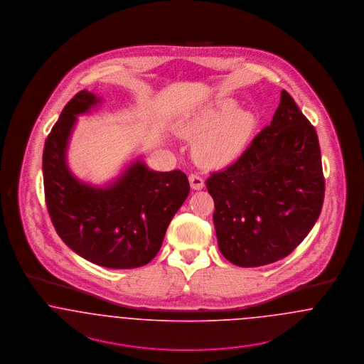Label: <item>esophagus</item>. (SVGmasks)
I'll return each mask as SVG.
<instances>
[{
  "mask_svg": "<svg viewBox=\"0 0 364 364\" xmlns=\"http://www.w3.org/2000/svg\"><path fill=\"white\" fill-rule=\"evenodd\" d=\"M188 180H190L191 188L192 190H202L203 186H205V181H203V178L199 174H190Z\"/></svg>",
  "mask_w": 364,
  "mask_h": 364,
  "instance_id": "34e87169",
  "label": "esophagus"
}]
</instances>
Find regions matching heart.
Returning <instances> with one entry per match:
<instances>
[{
	"label": "heart",
	"instance_id": "b5f03b06",
	"mask_svg": "<svg viewBox=\"0 0 364 364\" xmlns=\"http://www.w3.org/2000/svg\"><path fill=\"white\" fill-rule=\"evenodd\" d=\"M236 102L225 100L211 105L187 122L178 124L177 134L196 139L193 154L208 168H221L235 161L251 136L257 119L251 112L236 110Z\"/></svg>",
	"mask_w": 364,
	"mask_h": 364
}]
</instances>
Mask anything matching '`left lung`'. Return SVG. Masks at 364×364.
I'll return each mask as SVG.
<instances>
[{
    "mask_svg": "<svg viewBox=\"0 0 364 364\" xmlns=\"http://www.w3.org/2000/svg\"><path fill=\"white\" fill-rule=\"evenodd\" d=\"M221 254L242 267L285 258L315 225L325 177L315 128L281 91L270 125L236 162L206 180Z\"/></svg>",
    "mask_w": 364,
    "mask_h": 364,
    "instance_id": "left-lung-1",
    "label": "left lung"
}]
</instances>
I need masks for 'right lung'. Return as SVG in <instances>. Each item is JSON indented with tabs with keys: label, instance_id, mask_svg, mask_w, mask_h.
I'll list each match as a JSON object with an SVG mask.
<instances>
[{
	"label": "right lung",
	"instance_id": "right-lung-1",
	"mask_svg": "<svg viewBox=\"0 0 364 364\" xmlns=\"http://www.w3.org/2000/svg\"><path fill=\"white\" fill-rule=\"evenodd\" d=\"M98 102L92 92L79 91L48 135L42 158L46 206L55 232L77 255L109 269H135L156 257L190 183L180 169L154 172L141 161L104 188L79 181L67 165L68 139L76 116Z\"/></svg>",
	"mask_w": 364,
	"mask_h": 364
}]
</instances>
